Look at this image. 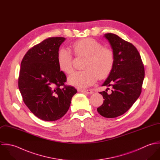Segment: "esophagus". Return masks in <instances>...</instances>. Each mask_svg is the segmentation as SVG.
<instances>
[{"label":"esophagus","instance_id":"1","mask_svg":"<svg viewBox=\"0 0 160 160\" xmlns=\"http://www.w3.org/2000/svg\"><path fill=\"white\" fill-rule=\"evenodd\" d=\"M79 91L84 92V93H88V94H91L93 93V91L91 89H84V90H81Z\"/></svg>","mask_w":160,"mask_h":160}]
</instances>
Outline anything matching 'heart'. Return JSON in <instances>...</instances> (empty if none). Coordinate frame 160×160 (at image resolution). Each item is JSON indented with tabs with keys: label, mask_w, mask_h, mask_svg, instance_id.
Here are the masks:
<instances>
[{
	"label": "heart",
	"mask_w": 160,
	"mask_h": 160,
	"mask_svg": "<svg viewBox=\"0 0 160 160\" xmlns=\"http://www.w3.org/2000/svg\"><path fill=\"white\" fill-rule=\"evenodd\" d=\"M74 54L78 58H84L82 69L73 73L68 79L69 83L79 88L91 86L98 78L103 79L112 72L114 63L113 50L92 38H84L72 44ZM72 54L66 48L58 53L57 61L60 69L69 75L73 71Z\"/></svg>",
	"instance_id": "1"
}]
</instances>
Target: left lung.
I'll return each instance as SVG.
<instances>
[{
  "instance_id": "8db88e82",
  "label": "left lung",
  "mask_w": 160,
  "mask_h": 160,
  "mask_svg": "<svg viewBox=\"0 0 160 160\" xmlns=\"http://www.w3.org/2000/svg\"><path fill=\"white\" fill-rule=\"evenodd\" d=\"M105 37L114 52V63L102 86L111 87L112 93L108 94L107 89L99 92L105 100L97 110L102 116L112 118L125 113L139 97L145 69L139 52L133 44L112 33H107Z\"/></svg>"
}]
</instances>
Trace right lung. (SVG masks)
<instances>
[{"label":"right lung","mask_w":160,"mask_h":160,"mask_svg":"<svg viewBox=\"0 0 160 160\" xmlns=\"http://www.w3.org/2000/svg\"><path fill=\"white\" fill-rule=\"evenodd\" d=\"M62 37L47 38L33 46L21 63L18 88L23 102L38 118L47 121L60 119L68 112L77 90L65 85L67 76L57 61Z\"/></svg>","instance_id":"obj_1"}]
</instances>
